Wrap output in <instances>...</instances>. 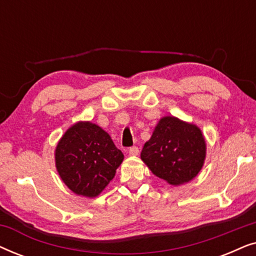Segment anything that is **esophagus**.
Segmentation results:
<instances>
[{
	"mask_svg": "<svg viewBox=\"0 0 256 256\" xmlns=\"http://www.w3.org/2000/svg\"><path fill=\"white\" fill-rule=\"evenodd\" d=\"M128 152H129V156H138L140 150H138V146H132V148L129 149Z\"/></svg>",
	"mask_w": 256,
	"mask_h": 256,
	"instance_id": "1",
	"label": "esophagus"
}]
</instances>
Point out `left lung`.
I'll return each mask as SVG.
<instances>
[{"label":"left lung","mask_w":256,"mask_h":256,"mask_svg":"<svg viewBox=\"0 0 256 256\" xmlns=\"http://www.w3.org/2000/svg\"><path fill=\"white\" fill-rule=\"evenodd\" d=\"M205 158L206 141L200 128L172 115L160 118L141 152L149 170L174 186L194 180Z\"/></svg>","instance_id":"8db88e82"}]
</instances>
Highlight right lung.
Instances as JSON below:
<instances>
[{"label": "right lung", "mask_w": 256, "mask_h": 256, "mask_svg": "<svg viewBox=\"0 0 256 256\" xmlns=\"http://www.w3.org/2000/svg\"><path fill=\"white\" fill-rule=\"evenodd\" d=\"M110 134L90 121H78L64 132L54 150L56 169L73 194L96 198L124 162Z\"/></svg>", "instance_id": "add662e5"}]
</instances>
